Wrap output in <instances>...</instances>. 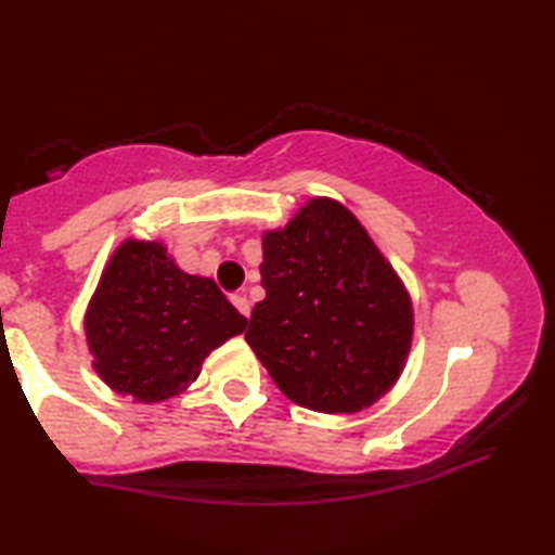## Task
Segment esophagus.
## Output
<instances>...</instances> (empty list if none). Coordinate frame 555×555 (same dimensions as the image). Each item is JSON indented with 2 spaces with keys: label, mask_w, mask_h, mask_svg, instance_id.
I'll use <instances>...</instances> for the list:
<instances>
[{
  "label": "esophagus",
  "mask_w": 555,
  "mask_h": 555,
  "mask_svg": "<svg viewBox=\"0 0 555 555\" xmlns=\"http://www.w3.org/2000/svg\"><path fill=\"white\" fill-rule=\"evenodd\" d=\"M230 300H232L234 308H237V311H240L244 318H249L251 308H249V300H247V296H232Z\"/></svg>",
  "instance_id": "1"
}]
</instances>
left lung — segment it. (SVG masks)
Returning <instances> with one entry per match:
<instances>
[{"instance_id":"8db88e82","label":"left lung","mask_w":555,"mask_h":555,"mask_svg":"<svg viewBox=\"0 0 555 555\" xmlns=\"http://www.w3.org/2000/svg\"><path fill=\"white\" fill-rule=\"evenodd\" d=\"M261 286L244 340L298 406L354 413L403 370L413 313L401 281L340 203L315 198L264 234Z\"/></svg>"}]
</instances>
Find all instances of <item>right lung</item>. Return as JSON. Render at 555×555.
I'll use <instances>...</instances> for the list:
<instances>
[{
    "mask_svg": "<svg viewBox=\"0 0 555 555\" xmlns=\"http://www.w3.org/2000/svg\"><path fill=\"white\" fill-rule=\"evenodd\" d=\"M244 327L212 279L185 274L162 244L137 240L109 259L86 315L100 377L146 403L181 393L210 350Z\"/></svg>",
    "mask_w": 555,
    "mask_h": 555,
    "instance_id": "add662e5",
    "label": "right lung"
}]
</instances>
